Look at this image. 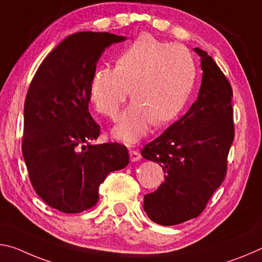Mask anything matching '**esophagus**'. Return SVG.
Instances as JSON below:
<instances>
[{"mask_svg":"<svg viewBox=\"0 0 262 262\" xmlns=\"http://www.w3.org/2000/svg\"><path fill=\"white\" fill-rule=\"evenodd\" d=\"M130 159H131V161H134V162L139 161L141 159V156H140L139 151H136V149H131V151H130Z\"/></svg>","mask_w":262,"mask_h":262,"instance_id":"esophagus-1","label":"esophagus"}]
</instances>
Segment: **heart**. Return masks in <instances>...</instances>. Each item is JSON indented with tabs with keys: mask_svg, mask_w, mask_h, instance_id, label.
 I'll return each mask as SVG.
<instances>
[{
	"mask_svg": "<svg viewBox=\"0 0 262 262\" xmlns=\"http://www.w3.org/2000/svg\"><path fill=\"white\" fill-rule=\"evenodd\" d=\"M190 51L141 34L116 60V67L93 73L89 97L98 113L115 119L130 95L131 104L119 117L114 136L134 145L148 134L152 123L164 125L181 113L196 80Z\"/></svg>",
	"mask_w": 262,
	"mask_h": 262,
	"instance_id": "1",
	"label": "heart"
}]
</instances>
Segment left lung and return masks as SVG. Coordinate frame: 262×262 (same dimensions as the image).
I'll return each instance as SVG.
<instances>
[{"label": "left lung", "mask_w": 262, "mask_h": 262, "mask_svg": "<svg viewBox=\"0 0 262 262\" xmlns=\"http://www.w3.org/2000/svg\"><path fill=\"white\" fill-rule=\"evenodd\" d=\"M202 83L197 100L178 122L141 149L145 159L158 162L165 182L144 196L149 220L169 226L201 215L221 187L234 139L232 88L213 59L201 49Z\"/></svg>", "instance_id": "8db88e82"}]
</instances>
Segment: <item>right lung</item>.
Here are the masks:
<instances>
[{
    "label": "right lung",
    "instance_id": "obj_1",
    "mask_svg": "<svg viewBox=\"0 0 262 262\" xmlns=\"http://www.w3.org/2000/svg\"><path fill=\"white\" fill-rule=\"evenodd\" d=\"M126 38L109 32H78L44 59L24 104L22 152L33 189L65 213L91 209L110 171L128 164L118 143L94 145L100 125L89 114V83L106 47Z\"/></svg>",
    "mask_w": 262,
    "mask_h": 262
}]
</instances>
